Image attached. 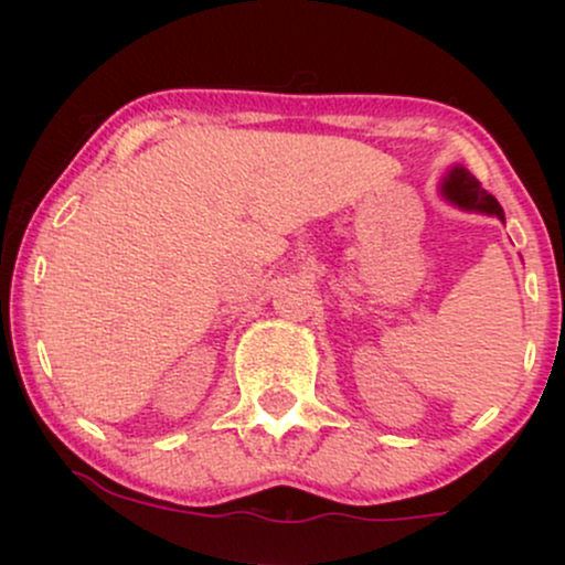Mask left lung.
I'll return each instance as SVG.
<instances>
[{
    "label": "left lung",
    "instance_id": "8db88e82",
    "mask_svg": "<svg viewBox=\"0 0 565 565\" xmlns=\"http://www.w3.org/2000/svg\"><path fill=\"white\" fill-rule=\"evenodd\" d=\"M440 193H444L446 201H451L454 206L468 212H483V215H494L504 223V212L499 206V201L491 196L486 188H481L472 174L465 170V167H451L449 174L440 183Z\"/></svg>",
    "mask_w": 565,
    "mask_h": 565
}]
</instances>
